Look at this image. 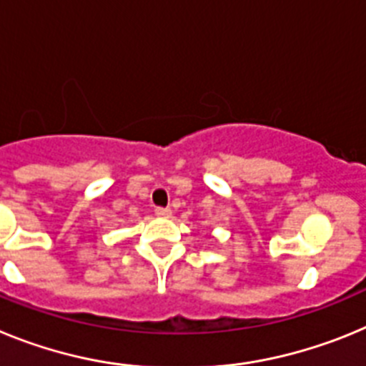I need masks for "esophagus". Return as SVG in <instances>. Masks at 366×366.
Returning <instances> with one entry per match:
<instances>
[{
  "label": "esophagus",
  "mask_w": 366,
  "mask_h": 366,
  "mask_svg": "<svg viewBox=\"0 0 366 366\" xmlns=\"http://www.w3.org/2000/svg\"><path fill=\"white\" fill-rule=\"evenodd\" d=\"M154 212L155 216H159V218H168V216L172 214V211H170L168 207H155Z\"/></svg>",
  "instance_id": "1"
}]
</instances>
